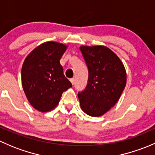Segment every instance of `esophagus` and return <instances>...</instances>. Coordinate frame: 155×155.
<instances>
[{
	"mask_svg": "<svg viewBox=\"0 0 155 155\" xmlns=\"http://www.w3.org/2000/svg\"><path fill=\"white\" fill-rule=\"evenodd\" d=\"M70 82H71V83H72V85H74L75 84V79H73V78H72V79H70Z\"/></svg>",
	"mask_w": 155,
	"mask_h": 155,
	"instance_id": "1",
	"label": "esophagus"
}]
</instances>
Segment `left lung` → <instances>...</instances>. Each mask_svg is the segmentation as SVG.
I'll return each instance as SVG.
<instances>
[{"label": "left lung", "instance_id": "1", "mask_svg": "<svg viewBox=\"0 0 155 155\" xmlns=\"http://www.w3.org/2000/svg\"><path fill=\"white\" fill-rule=\"evenodd\" d=\"M80 51L88 69L86 87L78 93L81 108L87 115L101 116L119 100L126 85L125 68L106 46H81Z\"/></svg>", "mask_w": 155, "mask_h": 155}]
</instances>
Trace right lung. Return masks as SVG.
<instances>
[{
	"instance_id": "1",
	"label": "right lung",
	"mask_w": 155,
	"mask_h": 155,
	"mask_svg": "<svg viewBox=\"0 0 155 155\" xmlns=\"http://www.w3.org/2000/svg\"><path fill=\"white\" fill-rule=\"evenodd\" d=\"M67 46L46 42L27 56L21 68V83L33 107L48 112L58 104L62 93L72 87L64 75L60 59Z\"/></svg>"
}]
</instances>
